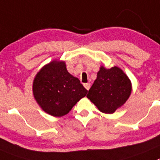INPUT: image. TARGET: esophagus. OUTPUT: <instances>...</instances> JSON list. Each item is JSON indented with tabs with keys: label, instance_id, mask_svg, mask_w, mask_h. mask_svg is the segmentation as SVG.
Masks as SVG:
<instances>
[{
	"label": "esophagus",
	"instance_id": "esophagus-1",
	"mask_svg": "<svg viewBox=\"0 0 160 160\" xmlns=\"http://www.w3.org/2000/svg\"><path fill=\"white\" fill-rule=\"evenodd\" d=\"M83 86H84V88H85L87 90H89V88H90V83H83Z\"/></svg>",
	"mask_w": 160,
	"mask_h": 160
}]
</instances>
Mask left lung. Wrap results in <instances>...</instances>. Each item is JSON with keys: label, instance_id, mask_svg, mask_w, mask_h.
Here are the masks:
<instances>
[{"label": "left lung", "instance_id": "8db88e82", "mask_svg": "<svg viewBox=\"0 0 160 160\" xmlns=\"http://www.w3.org/2000/svg\"><path fill=\"white\" fill-rule=\"evenodd\" d=\"M132 92L131 81L118 67L101 66L87 97L100 112L112 114L127 101Z\"/></svg>", "mask_w": 160, "mask_h": 160}]
</instances>
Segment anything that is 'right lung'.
I'll return each mask as SVG.
<instances>
[{"mask_svg": "<svg viewBox=\"0 0 160 160\" xmlns=\"http://www.w3.org/2000/svg\"><path fill=\"white\" fill-rule=\"evenodd\" d=\"M32 90L41 108L57 117L68 114L88 92L80 80L68 73L64 62L57 60L43 67L37 73Z\"/></svg>", "mask_w": 160, "mask_h": 160, "instance_id": "right-lung-1", "label": "right lung"}]
</instances>
